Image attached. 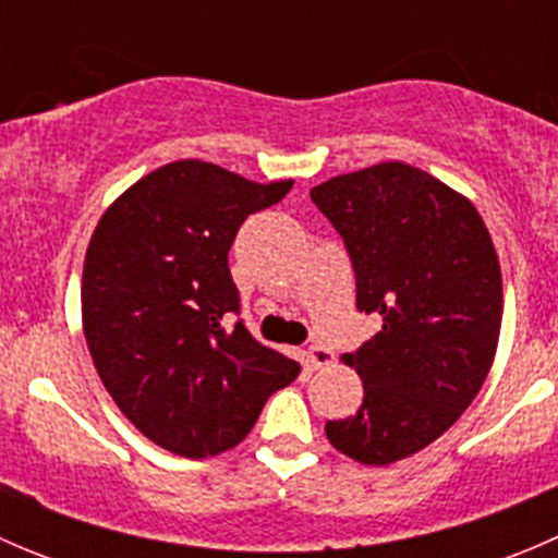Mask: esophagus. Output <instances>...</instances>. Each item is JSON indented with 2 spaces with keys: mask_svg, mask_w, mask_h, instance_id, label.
Returning <instances> with one entry per match:
<instances>
[{
  "mask_svg": "<svg viewBox=\"0 0 558 558\" xmlns=\"http://www.w3.org/2000/svg\"><path fill=\"white\" fill-rule=\"evenodd\" d=\"M335 362V353H331V348L320 345V342H313V345H307L305 351V364L307 367L318 369V367H326V364Z\"/></svg>",
  "mask_w": 558,
  "mask_h": 558,
  "instance_id": "esophagus-1",
  "label": "esophagus"
}]
</instances>
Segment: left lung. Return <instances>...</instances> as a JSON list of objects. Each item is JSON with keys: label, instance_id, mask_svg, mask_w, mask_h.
Instances as JSON below:
<instances>
[{"label": "left lung", "instance_id": "8db88e82", "mask_svg": "<svg viewBox=\"0 0 558 558\" xmlns=\"http://www.w3.org/2000/svg\"><path fill=\"white\" fill-rule=\"evenodd\" d=\"M311 199L345 243L356 307L384 326L342 362L364 402L326 421V437L362 464H393L456 424L481 391L502 326V272L466 196L402 161L315 185Z\"/></svg>", "mask_w": 558, "mask_h": 558}]
</instances>
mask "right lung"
I'll return each instance as SVG.
<instances>
[{
	"label": "right lung",
	"mask_w": 558,
	"mask_h": 558,
	"mask_svg": "<svg viewBox=\"0 0 558 558\" xmlns=\"http://www.w3.org/2000/svg\"><path fill=\"white\" fill-rule=\"evenodd\" d=\"M291 185L172 161L123 191L94 229L81 294L88 351L121 413L165 451H229L300 375L243 320L227 326L240 315L229 247L245 218Z\"/></svg>",
	"instance_id": "1"
}]
</instances>
